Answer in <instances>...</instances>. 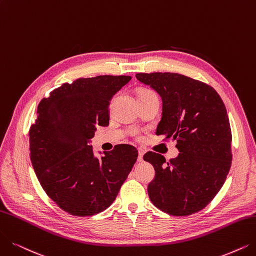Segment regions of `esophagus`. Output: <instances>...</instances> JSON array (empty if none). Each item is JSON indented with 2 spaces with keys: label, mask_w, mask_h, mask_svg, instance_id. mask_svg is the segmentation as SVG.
I'll return each mask as SVG.
<instances>
[{
  "label": "esophagus",
  "mask_w": 256,
  "mask_h": 256,
  "mask_svg": "<svg viewBox=\"0 0 256 256\" xmlns=\"http://www.w3.org/2000/svg\"><path fill=\"white\" fill-rule=\"evenodd\" d=\"M144 154H145V151L140 148V149H138V162H142V156H144Z\"/></svg>",
  "instance_id": "34e87169"
}]
</instances>
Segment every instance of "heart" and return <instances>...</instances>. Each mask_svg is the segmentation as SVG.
Instances as JSON below:
<instances>
[{"label":"heart","mask_w":256,"mask_h":256,"mask_svg":"<svg viewBox=\"0 0 256 256\" xmlns=\"http://www.w3.org/2000/svg\"><path fill=\"white\" fill-rule=\"evenodd\" d=\"M154 94V92H152L151 90H148V89H140V90L138 91V96H142V94Z\"/></svg>","instance_id":"1"}]
</instances>
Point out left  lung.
<instances>
[{"label":"left lung","instance_id":"8db88e82","mask_svg":"<svg viewBox=\"0 0 256 256\" xmlns=\"http://www.w3.org/2000/svg\"><path fill=\"white\" fill-rule=\"evenodd\" d=\"M140 83L162 98L156 134L176 140L180 153L167 164L149 151L144 160L154 167L148 185L153 205L170 216L196 213L216 196L230 170L231 128L226 107L211 86L173 72L136 74Z\"/></svg>","mask_w":256,"mask_h":256}]
</instances>
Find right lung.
<instances>
[{"instance_id":"right-lung-1","label":"right lung","mask_w":256,"mask_h":256,"mask_svg":"<svg viewBox=\"0 0 256 256\" xmlns=\"http://www.w3.org/2000/svg\"><path fill=\"white\" fill-rule=\"evenodd\" d=\"M130 80L78 78L54 89L38 106L29 130L30 160L47 196L72 216L107 209L136 162L134 146L118 145L98 158L89 145L96 127L109 125L110 100Z\"/></svg>"}]
</instances>
